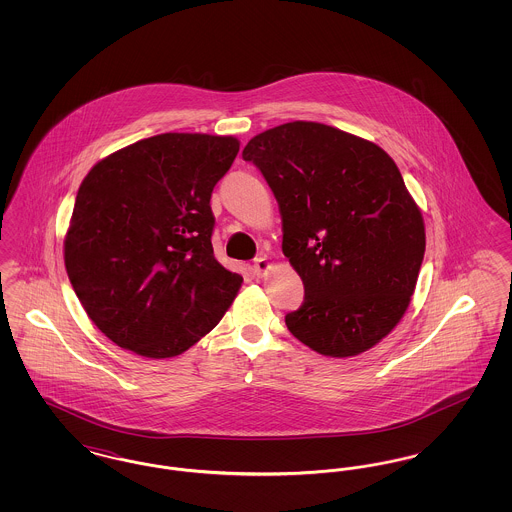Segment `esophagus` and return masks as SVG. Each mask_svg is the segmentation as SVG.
Segmentation results:
<instances>
[{"instance_id":"esophagus-1","label":"esophagus","mask_w":512,"mask_h":512,"mask_svg":"<svg viewBox=\"0 0 512 512\" xmlns=\"http://www.w3.org/2000/svg\"><path fill=\"white\" fill-rule=\"evenodd\" d=\"M270 263H268L267 257H259V259H255V265H253V270H255V274L257 276H265L268 270H270Z\"/></svg>"}]
</instances>
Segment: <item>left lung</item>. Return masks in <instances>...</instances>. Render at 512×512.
Instances as JSON below:
<instances>
[{
    "mask_svg": "<svg viewBox=\"0 0 512 512\" xmlns=\"http://www.w3.org/2000/svg\"><path fill=\"white\" fill-rule=\"evenodd\" d=\"M282 217V251L305 286L286 315L293 336L326 357H355L405 315L426 249L420 207L395 161L340 128L293 121L244 147Z\"/></svg>",
    "mask_w": 512,
    "mask_h": 512,
    "instance_id": "8db88e82",
    "label": "left lung"
}]
</instances>
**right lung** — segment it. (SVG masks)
<instances>
[{
	"label": "right lung",
	"instance_id": "right-lung-1",
	"mask_svg": "<svg viewBox=\"0 0 512 512\" xmlns=\"http://www.w3.org/2000/svg\"><path fill=\"white\" fill-rule=\"evenodd\" d=\"M234 136L167 132L98 161L82 180L63 255L86 315L122 349L169 359L209 334L244 278L215 259L211 194Z\"/></svg>",
	"mask_w": 512,
	"mask_h": 512
}]
</instances>
